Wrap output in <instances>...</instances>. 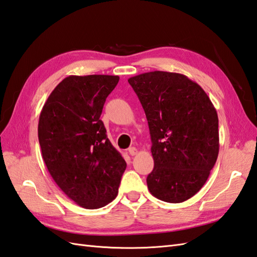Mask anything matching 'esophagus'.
Returning a JSON list of instances; mask_svg holds the SVG:
<instances>
[{
    "mask_svg": "<svg viewBox=\"0 0 257 257\" xmlns=\"http://www.w3.org/2000/svg\"><path fill=\"white\" fill-rule=\"evenodd\" d=\"M128 152H129V155L136 156V155L138 154V150H137V148H135V147H132V148L128 149Z\"/></svg>",
    "mask_w": 257,
    "mask_h": 257,
    "instance_id": "obj_1",
    "label": "esophagus"
}]
</instances>
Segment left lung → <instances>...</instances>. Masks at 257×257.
<instances>
[{
	"label": "left lung",
	"instance_id": "1",
	"mask_svg": "<svg viewBox=\"0 0 257 257\" xmlns=\"http://www.w3.org/2000/svg\"><path fill=\"white\" fill-rule=\"evenodd\" d=\"M143 105L155 168L150 193L181 203L198 193L219 156V118L201 86L185 75L155 70L128 79Z\"/></svg>",
	"mask_w": 257,
	"mask_h": 257
}]
</instances>
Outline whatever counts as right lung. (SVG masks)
Here are the masks:
<instances>
[{"label":"right lung","instance_id":"1","mask_svg":"<svg viewBox=\"0 0 257 257\" xmlns=\"http://www.w3.org/2000/svg\"><path fill=\"white\" fill-rule=\"evenodd\" d=\"M118 76H68L59 83L38 120L42 157L54 181L75 203L99 209L110 203L125 163L99 119Z\"/></svg>","mask_w":257,"mask_h":257}]
</instances>
